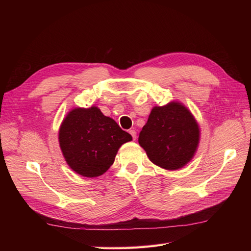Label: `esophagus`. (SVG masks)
Wrapping results in <instances>:
<instances>
[{
    "label": "esophagus",
    "instance_id": "34e87169",
    "mask_svg": "<svg viewBox=\"0 0 251 251\" xmlns=\"http://www.w3.org/2000/svg\"><path fill=\"white\" fill-rule=\"evenodd\" d=\"M131 134V136L133 137V140L136 139V137H137V135H136V131L135 130H130V132H128Z\"/></svg>",
    "mask_w": 251,
    "mask_h": 251
}]
</instances>
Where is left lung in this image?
Listing matches in <instances>:
<instances>
[{
	"label": "left lung",
	"instance_id": "obj_1",
	"mask_svg": "<svg viewBox=\"0 0 251 251\" xmlns=\"http://www.w3.org/2000/svg\"><path fill=\"white\" fill-rule=\"evenodd\" d=\"M199 139L200 128L191 111L172 101L151 109L138 142L154 164L176 171L192 160Z\"/></svg>",
	"mask_w": 251,
	"mask_h": 251
}]
</instances>
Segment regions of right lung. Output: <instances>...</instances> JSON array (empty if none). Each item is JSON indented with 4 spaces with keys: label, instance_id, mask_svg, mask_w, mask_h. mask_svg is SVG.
I'll return each mask as SVG.
<instances>
[{
    "label": "right lung",
    "instance_id": "right-lung-1",
    "mask_svg": "<svg viewBox=\"0 0 251 251\" xmlns=\"http://www.w3.org/2000/svg\"><path fill=\"white\" fill-rule=\"evenodd\" d=\"M132 136L97 107L76 108L67 114L58 141L68 165L83 177H98L109 170L118 149Z\"/></svg>",
    "mask_w": 251,
    "mask_h": 251
}]
</instances>
